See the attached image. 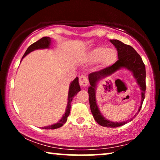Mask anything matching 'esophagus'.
<instances>
[{
  "label": "esophagus",
  "instance_id": "esophagus-1",
  "mask_svg": "<svg viewBox=\"0 0 160 160\" xmlns=\"http://www.w3.org/2000/svg\"><path fill=\"white\" fill-rule=\"evenodd\" d=\"M79 84L82 88H85L88 85V80L85 75H81L79 78Z\"/></svg>",
  "mask_w": 160,
  "mask_h": 160
}]
</instances>
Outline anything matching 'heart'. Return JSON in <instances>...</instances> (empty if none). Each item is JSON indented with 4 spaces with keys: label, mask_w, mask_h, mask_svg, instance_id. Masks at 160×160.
Here are the masks:
<instances>
[{
    "label": "heart",
    "mask_w": 160,
    "mask_h": 160,
    "mask_svg": "<svg viewBox=\"0 0 160 160\" xmlns=\"http://www.w3.org/2000/svg\"><path fill=\"white\" fill-rule=\"evenodd\" d=\"M89 60L91 62L101 61L103 66H112L117 61L118 53L115 48L107 47H97L89 54Z\"/></svg>",
    "instance_id": "heart-1"
}]
</instances>
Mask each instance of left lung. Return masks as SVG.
<instances>
[{"label": "left lung", "mask_w": 160, "mask_h": 160, "mask_svg": "<svg viewBox=\"0 0 160 160\" xmlns=\"http://www.w3.org/2000/svg\"><path fill=\"white\" fill-rule=\"evenodd\" d=\"M110 42L115 46L118 51V61L115 63L105 68H103L99 71L93 72L89 75V81L90 87L88 88L89 102H90V109L94 118L99 125L109 128H116V127L123 126L126 122H113L107 120L100 113L99 108L97 105L95 97V88L97 83L102 78H106L109 75L114 73L121 68H126L132 72L134 78L136 79L140 90H141V104H140L138 112L141 109L143 101L145 99L146 83H145V66L141 57L137 51L131 46L123 44V42L117 39H110ZM136 116V115H135ZM131 121V120H130Z\"/></svg>", "instance_id": "obj_1"}]
</instances>
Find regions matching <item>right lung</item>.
<instances>
[{
    "instance_id": "obj_1",
    "label": "right lung",
    "mask_w": 160,
    "mask_h": 160,
    "mask_svg": "<svg viewBox=\"0 0 160 160\" xmlns=\"http://www.w3.org/2000/svg\"><path fill=\"white\" fill-rule=\"evenodd\" d=\"M50 44H51V38L50 37H42V39H40L39 40H38L37 42H34V44H32L29 46L28 49H27V51H25L24 56H22V58L25 57V56L28 55V53H29L30 52H32V51H33L34 50L39 49V48H48L50 46ZM79 91H80V88L79 85V82H78V78H76L73 81H72L70 85L69 92H68V105H67V108H66V113H65V114L63 115V117H62V118L58 121V123H54V124H53V125L44 127L45 129L58 128L66 122V121L68 119V116H69L70 112V104H71L72 100V99H73V97L75 95H76L77 93Z\"/></svg>"
}]
</instances>
